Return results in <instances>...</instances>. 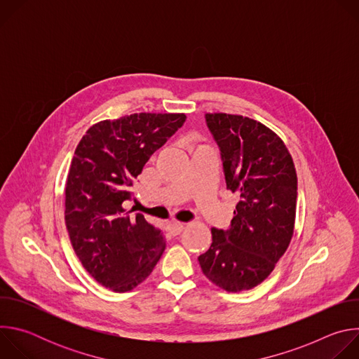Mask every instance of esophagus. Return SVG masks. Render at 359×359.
I'll list each match as a JSON object with an SVG mask.
<instances>
[{"label":"esophagus","instance_id":"esophagus-1","mask_svg":"<svg viewBox=\"0 0 359 359\" xmlns=\"http://www.w3.org/2000/svg\"><path fill=\"white\" fill-rule=\"evenodd\" d=\"M168 231L172 234V236H177V234H180L182 231H183V229H184V224L183 223H169L168 224Z\"/></svg>","mask_w":359,"mask_h":359}]
</instances>
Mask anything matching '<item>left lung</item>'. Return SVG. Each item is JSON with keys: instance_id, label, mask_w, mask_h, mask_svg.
Instances as JSON below:
<instances>
[{"instance_id": "8db88e82", "label": "left lung", "mask_w": 359, "mask_h": 359, "mask_svg": "<svg viewBox=\"0 0 359 359\" xmlns=\"http://www.w3.org/2000/svg\"><path fill=\"white\" fill-rule=\"evenodd\" d=\"M206 123L238 203L227 230L212 229V245L198 263L220 288L251 290L270 276L291 241L297 173L283 140L263 123L227 114H208Z\"/></svg>"}]
</instances>
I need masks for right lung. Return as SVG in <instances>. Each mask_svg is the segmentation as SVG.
<instances>
[{
  "label": "right lung",
  "mask_w": 359,
  "mask_h": 359,
  "mask_svg": "<svg viewBox=\"0 0 359 359\" xmlns=\"http://www.w3.org/2000/svg\"><path fill=\"white\" fill-rule=\"evenodd\" d=\"M183 114H133L88 129L65 187V223L75 254L104 287L125 292L144 281L165 237L140 213L126 212L130 187L149 158L184 123Z\"/></svg>",
  "instance_id": "1"
}]
</instances>
